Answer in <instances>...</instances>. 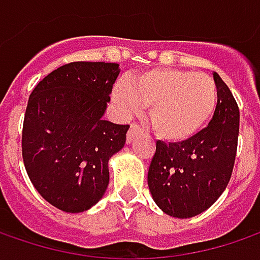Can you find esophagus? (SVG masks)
Here are the masks:
<instances>
[{
	"label": "esophagus",
	"mask_w": 260,
	"mask_h": 260,
	"mask_svg": "<svg viewBox=\"0 0 260 260\" xmlns=\"http://www.w3.org/2000/svg\"><path fill=\"white\" fill-rule=\"evenodd\" d=\"M142 132V128H140V125L137 124L136 121H133L132 124H130V128H128V132H127V143H130L133 139H135L136 136L139 135Z\"/></svg>",
	"instance_id": "esophagus-1"
}]
</instances>
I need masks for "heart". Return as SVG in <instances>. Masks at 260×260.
I'll list each match as a JSON object with an SVG mask.
<instances>
[{"mask_svg":"<svg viewBox=\"0 0 260 260\" xmlns=\"http://www.w3.org/2000/svg\"><path fill=\"white\" fill-rule=\"evenodd\" d=\"M113 94L125 108H150L153 132L169 142L194 136L217 105V85L211 76L175 68L140 72L128 82H118Z\"/></svg>","mask_w":260,"mask_h":260,"instance_id":"heart-1","label":"heart"}]
</instances>
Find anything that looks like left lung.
I'll list each match as a JSON object with an SVG mask.
<instances>
[{"label": "left lung", "mask_w": 260, "mask_h": 260, "mask_svg": "<svg viewBox=\"0 0 260 260\" xmlns=\"http://www.w3.org/2000/svg\"><path fill=\"white\" fill-rule=\"evenodd\" d=\"M217 105L210 124L189 139L157 140L147 172L155 203L166 214L189 218L214 204L235 166L240 113L235 96L214 72Z\"/></svg>", "instance_id": "1"}]
</instances>
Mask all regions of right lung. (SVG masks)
Wrapping results in <instances>:
<instances>
[{
  "mask_svg": "<svg viewBox=\"0 0 260 260\" xmlns=\"http://www.w3.org/2000/svg\"><path fill=\"white\" fill-rule=\"evenodd\" d=\"M118 72L117 63L71 62L30 94L23 162L37 192L62 211L81 213L101 200L108 159L124 146L130 125L103 120Z\"/></svg>",
  "mask_w": 260,
  "mask_h": 260,
  "instance_id": "1",
  "label": "right lung"
}]
</instances>
